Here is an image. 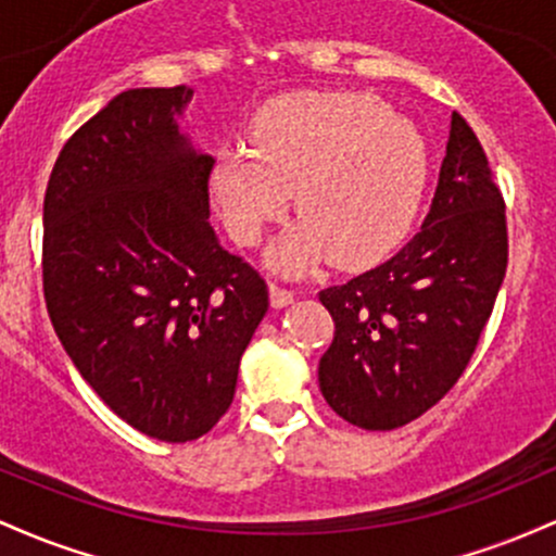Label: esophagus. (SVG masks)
Segmentation results:
<instances>
[{
  "label": "esophagus",
  "mask_w": 556,
  "mask_h": 556,
  "mask_svg": "<svg viewBox=\"0 0 556 556\" xmlns=\"http://www.w3.org/2000/svg\"><path fill=\"white\" fill-rule=\"evenodd\" d=\"M269 298H271L274 308H285V305H290L292 300H295V292L285 290V287H279V285H271L269 287Z\"/></svg>",
  "instance_id": "1"
}]
</instances>
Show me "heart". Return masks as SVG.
Masks as SVG:
<instances>
[{
  "label": "heart",
  "mask_w": 556,
  "mask_h": 556,
  "mask_svg": "<svg viewBox=\"0 0 556 556\" xmlns=\"http://www.w3.org/2000/svg\"><path fill=\"white\" fill-rule=\"evenodd\" d=\"M429 182V149L410 119L371 93L305 91L256 114L251 149L229 146L212 169L227 232L256 245L295 198V222L266 251L274 271L331 258L366 266L410 232Z\"/></svg>",
  "instance_id": "b5f03b06"
}]
</instances>
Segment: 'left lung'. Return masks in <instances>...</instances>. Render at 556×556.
<instances>
[{
	"instance_id": "1",
	"label": "left lung",
	"mask_w": 556,
	"mask_h": 556,
	"mask_svg": "<svg viewBox=\"0 0 556 556\" xmlns=\"http://www.w3.org/2000/svg\"><path fill=\"white\" fill-rule=\"evenodd\" d=\"M507 271V222L489 159L452 114L431 212L376 269L321 290L334 340L318 361L331 410L368 431L424 416L473 355Z\"/></svg>"
}]
</instances>
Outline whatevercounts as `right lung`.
<instances>
[{
  "instance_id": "obj_1",
  "label": "right lung",
  "mask_w": 556,
  "mask_h": 556,
  "mask_svg": "<svg viewBox=\"0 0 556 556\" xmlns=\"http://www.w3.org/2000/svg\"><path fill=\"white\" fill-rule=\"evenodd\" d=\"M193 88H130L67 140L43 198V295L62 348L125 424L193 442L232 405L269 308L208 222Z\"/></svg>"
}]
</instances>
